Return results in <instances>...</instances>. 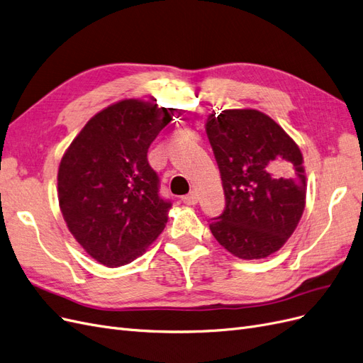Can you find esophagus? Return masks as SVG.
<instances>
[{
    "label": "esophagus",
    "instance_id": "obj_1",
    "mask_svg": "<svg viewBox=\"0 0 363 363\" xmlns=\"http://www.w3.org/2000/svg\"><path fill=\"white\" fill-rule=\"evenodd\" d=\"M181 201H182L185 205H196L197 201H199V197H197V194H196L194 191H191V193H189V194L182 196Z\"/></svg>",
    "mask_w": 363,
    "mask_h": 363
}]
</instances>
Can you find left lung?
<instances>
[{"label": "left lung", "instance_id": "8db88e82", "mask_svg": "<svg viewBox=\"0 0 363 363\" xmlns=\"http://www.w3.org/2000/svg\"><path fill=\"white\" fill-rule=\"evenodd\" d=\"M226 208L211 218L216 240L241 259L277 252L305 211L303 157L282 128L258 110H223L206 121Z\"/></svg>", "mask_w": 363, "mask_h": 363}]
</instances>
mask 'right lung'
I'll return each mask as SVG.
<instances>
[{"label": "right lung", "mask_w": 363, "mask_h": 363, "mask_svg": "<svg viewBox=\"0 0 363 363\" xmlns=\"http://www.w3.org/2000/svg\"><path fill=\"white\" fill-rule=\"evenodd\" d=\"M174 108L123 99L86 123L58 167V203L74 238L102 265L142 256L167 223L170 201L147 149Z\"/></svg>", "instance_id": "right-lung-1"}]
</instances>
